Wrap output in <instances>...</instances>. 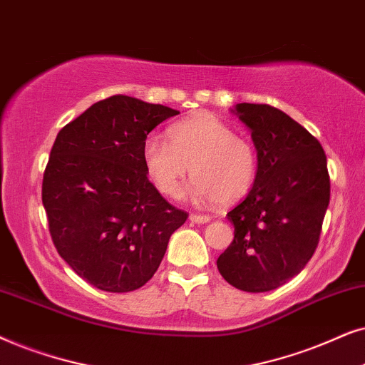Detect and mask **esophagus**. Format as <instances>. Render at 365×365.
<instances>
[{
	"label": "esophagus",
	"instance_id": "34e87169",
	"mask_svg": "<svg viewBox=\"0 0 365 365\" xmlns=\"http://www.w3.org/2000/svg\"><path fill=\"white\" fill-rule=\"evenodd\" d=\"M190 220L195 223H207L210 222V217L208 215H198V213H190Z\"/></svg>",
	"mask_w": 365,
	"mask_h": 365
}]
</instances>
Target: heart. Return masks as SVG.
<instances>
[{
  "label": "heart",
  "mask_w": 365,
  "mask_h": 365,
  "mask_svg": "<svg viewBox=\"0 0 365 365\" xmlns=\"http://www.w3.org/2000/svg\"><path fill=\"white\" fill-rule=\"evenodd\" d=\"M168 140L153 135L142 150L145 170L165 197L182 192L188 167L193 180L187 193L197 203L228 205L254 187L259 170L255 147L217 116L178 121L170 126Z\"/></svg>",
  "instance_id": "heart-1"
}]
</instances>
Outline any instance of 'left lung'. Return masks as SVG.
Returning a JSON list of instances; mask_svg holds the SVG:
<instances>
[{"mask_svg":"<svg viewBox=\"0 0 365 365\" xmlns=\"http://www.w3.org/2000/svg\"><path fill=\"white\" fill-rule=\"evenodd\" d=\"M259 170L244 200L227 213L233 240L218 257L223 279L245 292H269L299 274L319 245L330 198L319 140L270 105L239 103Z\"/></svg>","mask_w":365,"mask_h":365,"instance_id":"obj_1","label":"left lung"}]
</instances>
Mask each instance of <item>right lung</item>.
Returning <instances> with one entry per match:
<instances>
[{
    "mask_svg": "<svg viewBox=\"0 0 365 365\" xmlns=\"http://www.w3.org/2000/svg\"><path fill=\"white\" fill-rule=\"evenodd\" d=\"M177 110L126 95L96 101L53 143L41 200L61 259L106 292H132L157 272L170 235L188 213L150 182L147 135Z\"/></svg>",
    "mask_w": 365,
    "mask_h": 365,
    "instance_id": "add662e5",
    "label": "right lung"
}]
</instances>
